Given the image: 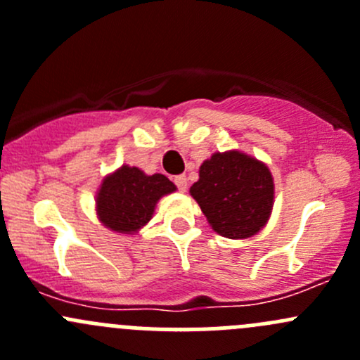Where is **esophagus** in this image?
Segmentation results:
<instances>
[{
    "label": "esophagus",
    "instance_id": "obj_1",
    "mask_svg": "<svg viewBox=\"0 0 360 360\" xmlns=\"http://www.w3.org/2000/svg\"><path fill=\"white\" fill-rule=\"evenodd\" d=\"M174 183H176V186L179 188V191H186V188H188L186 176H177L176 179H174Z\"/></svg>",
    "mask_w": 360,
    "mask_h": 360
}]
</instances>
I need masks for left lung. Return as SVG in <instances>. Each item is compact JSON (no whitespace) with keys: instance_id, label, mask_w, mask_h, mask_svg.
<instances>
[{"instance_id":"obj_1","label":"left lung","mask_w":360,"mask_h":360,"mask_svg":"<svg viewBox=\"0 0 360 360\" xmlns=\"http://www.w3.org/2000/svg\"><path fill=\"white\" fill-rule=\"evenodd\" d=\"M190 195L221 237L244 240L266 226L275 202L274 176L264 162L238 150L203 160Z\"/></svg>"}]
</instances>
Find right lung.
Here are the masks:
<instances>
[{"mask_svg":"<svg viewBox=\"0 0 360 360\" xmlns=\"http://www.w3.org/2000/svg\"><path fill=\"white\" fill-rule=\"evenodd\" d=\"M177 188L163 174L148 176L139 167L122 165L108 174L96 193V212L115 233L136 235L155 214L158 200Z\"/></svg>","mask_w":360,"mask_h":360,"instance_id":"1","label":"right lung"}]
</instances>
